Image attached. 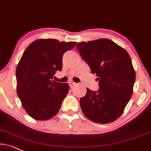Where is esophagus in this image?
<instances>
[{"mask_svg": "<svg viewBox=\"0 0 151 151\" xmlns=\"http://www.w3.org/2000/svg\"><path fill=\"white\" fill-rule=\"evenodd\" d=\"M68 85H69V86H70V87H73V86H75V85H76V83H74V82L70 81L69 83H68Z\"/></svg>", "mask_w": 151, "mask_h": 151, "instance_id": "34e87169", "label": "esophagus"}]
</instances>
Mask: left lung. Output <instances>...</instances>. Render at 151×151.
Listing matches in <instances>:
<instances>
[{
  "label": "left lung",
  "mask_w": 151,
  "mask_h": 151,
  "mask_svg": "<svg viewBox=\"0 0 151 151\" xmlns=\"http://www.w3.org/2000/svg\"><path fill=\"white\" fill-rule=\"evenodd\" d=\"M76 47L98 76L99 90L87 89L80 99L87 118L101 124L112 122L123 113L132 95L135 71L129 54L109 39L78 42Z\"/></svg>",
  "instance_id": "obj_1"
}]
</instances>
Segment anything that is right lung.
<instances>
[{"mask_svg":"<svg viewBox=\"0 0 151 151\" xmlns=\"http://www.w3.org/2000/svg\"><path fill=\"white\" fill-rule=\"evenodd\" d=\"M76 44L39 39L22 55L16 69L17 91L24 109L35 120H48L59 112L69 85L52 81L53 76L62 69L65 52Z\"/></svg>","mask_w":151,"mask_h":151,"instance_id":"obj_1","label":"right lung"}]
</instances>
